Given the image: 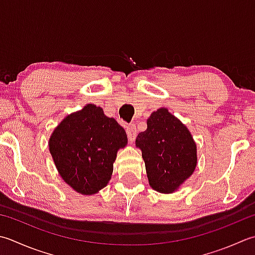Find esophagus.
<instances>
[{"mask_svg":"<svg viewBox=\"0 0 255 255\" xmlns=\"http://www.w3.org/2000/svg\"><path fill=\"white\" fill-rule=\"evenodd\" d=\"M127 136H128V139L130 140L131 142L134 141V139H136L137 137V128L134 125H130V126L127 127Z\"/></svg>","mask_w":255,"mask_h":255,"instance_id":"esophagus-1","label":"esophagus"}]
</instances>
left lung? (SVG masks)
I'll return each mask as SVG.
<instances>
[{
  "label": "left lung",
  "instance_id": "left-lung-1",
  "mask_svg": "<svg viewBox=\"0 0 255 255\" xmlns=\"http://www.w3.org/2000/svg\"><path fill=\"white\" fill-rule=\"evenodd\" d=\"M147 178L153 190L173 193L196 170L197 143L184 124L159 108L147 119V129L136 138Z\"/></svg>",
  "mask_w": 255,
  "mask_h": 255
}]
</instances>
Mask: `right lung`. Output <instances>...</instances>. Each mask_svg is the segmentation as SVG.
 Returning <instances> with one entry per match:
<instances>
[{"instance_id":"obj_1","label":"right lung","mask_w":255,"mask_h":255,"mask_svg":"<svg viewBox=\"0 0 255 255\" xmlns=\"http://www.w3.org/2000/svg\"><path fill=\"white\" fill-rule=\"evenodd\" d=\"M127 142L121 125L103 108L86 104L57 125L48 148L63 180L83 196H92L108 184L117 152Z\"/></svg>"}]
</instances>
